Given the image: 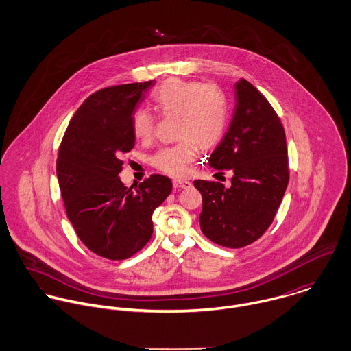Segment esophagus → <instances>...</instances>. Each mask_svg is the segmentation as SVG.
Here are the masks:
<instances>
[{"instance_id": "1", "label": "esophagus", "mask_w": 351, "mask_h": 351, "mask_svg": "<svg viewBox=\"0 0 351 351\" xmlns=\"http://www.w3.org/2000/svg\"><path fill=\"white\" fill-rule=\"evenodd\" d=\"M173 186L180 188V189H185V188L191 186V181H188V180H173Z\"/></svg>"}]
</instances>
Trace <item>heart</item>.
Returning <instances> with one entry per match:
<instances>
[{"instance_id":"obj_1","label":"heart","mask_w":351,"mask_h":351,"mask_svg":"<svg viewBox=\"0 0 351 351\" xmlns=\"http://www.w3.org/2000/svg\"><path fill=\"white\" fill-rule=\"evenodd\" d=\"M151 100L163 117H178L176 136L181 141L158 151L152 156V166L165 174L182 177L199 149H212L223 139L230 117L228 99L215 84L171 78L152 92ZM131 127L136 139L149 142L154 136L155 117L147 109H136Z\"/></svg>"}]
</instances>
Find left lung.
<instances>
[{"label":"left lung","instance_id":"obj_1","mask_svg":"<svg viewBox=\"0 0 351 351\" xmlns=\"http://www.w3.org/2000/svg\"><path fill=\"white\" fill-rule=\"evenodd\" d=\"M235 99L231 125L208 159L216 170L234 171L231 185L193 182L202 196V234L228 249L249 246L266 232L289 181L287 139L278 114L243 78L235 85Z\"/></svg>","mask_w":351,"mask_h":351}]
</instances>
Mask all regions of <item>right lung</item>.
<instances>
[{
  "label": "right lung",
  "mask_w": 351,
  "mask_h": 351,
  "mask_svg": "<svg viewBox=\"0 0 351 351\" xmlns=\"http://www.w3.org/2000/svg\"><path fill=\"white\" fill-rule=\"evenodd\" d=\"M155 81L108 86L74 113L56 159V176L69 220L80 241L110 261L142 250L152 235V212L171 192L170 178L152 174L136 189L119 174L123 154L135 146L132 114Z\"/></svg>",
  "instance_id": "obj_1"
}]
</instances>
